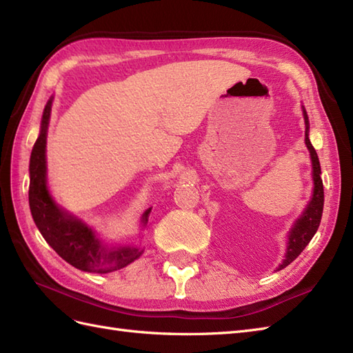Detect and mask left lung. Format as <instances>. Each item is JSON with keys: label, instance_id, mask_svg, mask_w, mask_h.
Listing matches in <instances>:
<instances>
[{"label": "left lung", "instance_id": "1", "mask_svg": "<svg viewBox=\"0 0 353 353\" xmlns=\"http://www.w3.org/2000/svg\"><path fill=\"white\" fill-rule=\"evenodd\" d=\"M302 112H303V119H305V144L310 150L311 154V162H312V181H314V188H312V196L310 203L306 205L301 216L292 224V228L288 232L287 236V250H285V256L279 267L276 268V272L290 265L292 261H294L299 254L303 252L306 245L310 244L312 236L316 235V232L320 226L321 214H323V203H325V192H323V181H321V168H320V161L316 148L312 147L310 141V119L308 114H306V109L302 104Z\"/></svg>", "mask_w": 353, "mask_h": 353}]
</instances>
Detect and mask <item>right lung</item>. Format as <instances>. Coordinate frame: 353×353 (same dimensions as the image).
<instances>
[{"label": "right lung", "mask_w": 353, "mask_h": 353, "mask_svg": "<svg viewBox=\"0 0 353 353\" xmlns=\"http://www.w3.org/2000/svg\"><path fill=\"white\" fill-rule=\"evenodd\" d=\"M54 97L43 108L41 130L30 156L28 205L43 239L68 264L88 273H112L138 259L144 249L132 241L108 243L77 215L52 199L47 183V137ZM152 208L142 214L139 232L147 229Z\"/></svg>", "instance_id": "add662e5"}]
</instances>
